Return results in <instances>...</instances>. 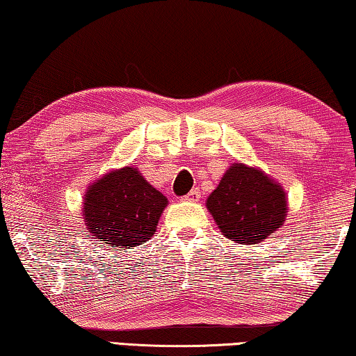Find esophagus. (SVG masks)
<instances>
[{
	"label": "esophagus",
	"mask_w": 356,
	"mask_h": 356,
	"mask_svg": "<svg viewBox=\"0 0 356 356\" xmlns=\"http://www.w3.org/2000/svg\"><path fill=\"white\" fill-rule=\"evenodd\" d=\"M200 199V193L199 189H193L191 193L184 197V200H189V202H197Z\"/></svg>",
	"instance_id": "1"
}]
</instances>
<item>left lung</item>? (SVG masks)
Segmentation results:
<instances>
[{
    "instance_id": "obj_1",
    "label": "left lung",
    "mask_w": 356,
    "mask_h": 356,
    "mask_svg": "<svg viewBox=\"0 0 356 356\" xmlns=\"http://www.w3.org/2000/svg\"><path fill=\"white\" fill-rule=\"evenodd\" d=\"M207 209L224 237L253 245L285 224L288 200L282 184L261 168L234 162L207 199Z\"/></svg>"
}]
</instances>
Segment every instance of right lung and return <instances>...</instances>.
I'll list each match as a JSON object with an SVG mask.
<instances>
[{
	"label": "right lung",
	"instance_id": "obj_1",
	"mask_svg": "<svg viewBox=\"0 0 356 356\" xmlns=\"http://www.w3.org/2000/svg\"><path fill=\"white\" fill-rule=\"evenodd\" d=\"M168 199L132 165L97 178L84 193L83 220L106 247L134 248L156 234ZM102 245V247H103Z\"/></svg>",
	"mask_w": 356,
	"mask_h": 356
}]
</instances>
